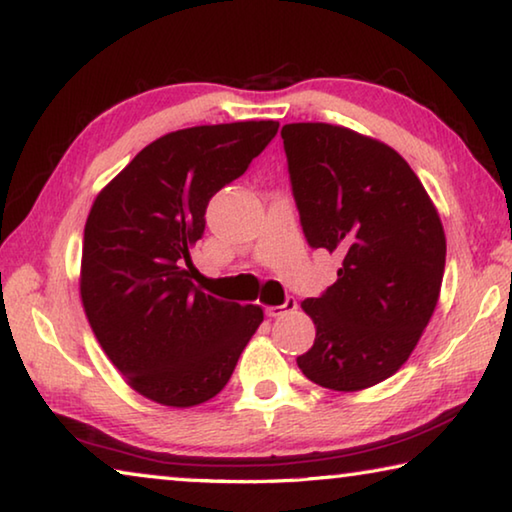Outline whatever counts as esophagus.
I'll list each match as a JSON object with an SVG mask.
<instances>
[{"instance_id": "1", "label": "esophagus", "mask_w": 512, "mask_h": 512, "mask_svg": "<svg viewBox=\"0 0 512 512\" xmlns=\"http://www.w3.org/2000/svg\"><path fill=\"white\" fill-rule=\"evenodd\" d=\"M296 309H298L296 298H287V300H284V305H271V307H266V316H268V318H280V316L293 314V311H296Z\"/></svg>"}]
</instances>
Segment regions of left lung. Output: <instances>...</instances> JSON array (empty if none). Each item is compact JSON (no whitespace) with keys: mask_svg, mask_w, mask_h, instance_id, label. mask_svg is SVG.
Instances as JSON below:
<instances>
[{"mask_svg":"<svg viewBox=\"0 0 512 512\" xmlns=\"http://www.w3.org/2000/svg\"><path fill=\"white\" fill-rule=\"evenodd\" d=\"M293 196L311 248L341 255L336 282L302 311L316 339L302 375L357 393L395 375L440 298L447 241L436 205L400 153L323 121L282 126Z\"/></svg>","mask_w":512,"mask_h":512,"instance_id":"left-lung-1","label":"left lung"}]
</instances>
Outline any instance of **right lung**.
Wrapping results in <instances>:
<instances>
[{
  "instance_id": "add662e5",
  "label": "right lung",
  "mask_w": 512,
  "mask_h": 512,
  "mask_svg": "<svg viewBox=\"0 0 512 512\" xmlns=\"http://www.w3.org/2000/svg\"><path fill=\"white\" fill-rule=\"evenodd\" d=\"M277 128L266 119L167 133L94 198L83 232V311L112 366L146 400L173 409L212 400L262 325L259 305L194 287L189 250L203 237L210 198Z\"/></svg>"
}]
</instances>
